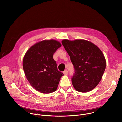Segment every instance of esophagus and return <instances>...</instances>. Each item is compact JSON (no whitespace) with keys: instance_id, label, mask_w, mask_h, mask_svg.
Masks as SVG:
<instances>
[{"instance_id":"1","label":"esophagus","mask_w":122,"mask_h":122,"mask_svg":"<svg viewBox=\"0 0 122 122\" xmlns=\"http://www.w3.org/2000/svg\"><path fill=\"white\" fill-rule=\"evenodd\" d=\"M63 74H64V75H67V74H68V71H67V70H65L64 72H63Z\"/></svg>"}]
</instances>
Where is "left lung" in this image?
I'll return each mask as SVG.
<instances>
[{"label": "left lung", "mask_w": 122, "mask_h": 122, "mask_svg": "<svg viewBox=\"0 0 122 122\" xmlns=\"http://www.w3.org/2000/svg\"><path fill=\"white\" fill-rule=\"evenodd\" d=\"M62 43L70 58L75 73L72 78L78 92L91 91L101 80L106 62L102 52L92 42L83 39H64Z\"/></svg>", "instance_id": "left-lung-1"}]
</instances>
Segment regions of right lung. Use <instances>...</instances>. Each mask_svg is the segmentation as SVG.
I'll return each mask as SVG.
<instances>
[{
  "instance_id": "obj_1",
  "label": "right lung",
  "mask_w": 122,
  "mask_h": 122,
  "mask_svg": "<svg viewBox=\"0 0 122 122\" xmlns=\"http://www.w3.org/2000/svg\"><path fill=\"white\" fill-rule=\"evenodd\" d=\"M61 46L57 40H45L35 44L26 52L23 68L26 78L36 90L48 94L57 90L63 74L58 71L53 56Z\"/></svg>"
}]
</instances>
